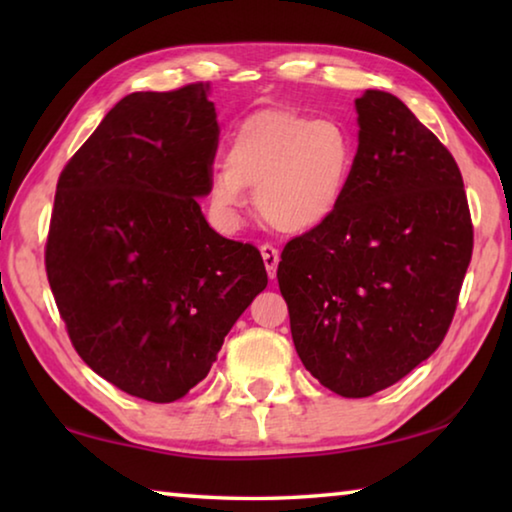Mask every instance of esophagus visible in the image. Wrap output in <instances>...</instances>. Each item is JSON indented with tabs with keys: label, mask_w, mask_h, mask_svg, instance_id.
<instances>
[{
	"label": "esophagus",
	"mask_w": 512,
	"mask_h": 512,
	"mask_svg": "<svg viewBox=\"0 0 512 512\" xmlns=\"http://www.w3.org/2000/svg\"><path fill=\"white\" fill-rule=\"evenodd\" d=\"M259 250H262V259H264V266H266L268 277H271V280H275L277 264H280V253H277V250L273 246H268V244H264Z\"/></svg>",
	"instance_id": "obj_1"
}]
</instances>
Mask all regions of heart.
Returning a JSON list of instances; mask_svg holds the SVG:
<instances>
[{"mask_svg": "<svg viewBox=\"0 0 512 512\" xmlns=\"http://www.w3.org/2000/svg\"><path fill=\"white\" fill-rule=\"evenodd\" d=\"M357 164V142L336 119L296 110H262L232 133L207 196L223 225H237L257 189L264 219L287 235H307L339 216Z\"/></svg>", "mask_w": 512, "mask_h": 512, "instance_id": "1", "label": "heart"}]
</instances>
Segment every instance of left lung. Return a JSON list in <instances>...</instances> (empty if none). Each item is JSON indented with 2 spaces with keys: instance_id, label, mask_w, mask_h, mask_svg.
<instances>
[{
  "instance_id": "1",
  "label": "left lung",
  "mask_w": 512,
  "mask_h": 512,
  "mask_svg": "<svg viewBox=\"0 0 512 512\" xmlns=\"http://www.w3.org/2000/svg\"><path fill=\"white\" fill-rule=\"evenodd\" d=\"M357 164L339 216L291 239L277 266L300 361L341 397H368L429 359L472 257L463 178L391 92L354 101Z\"/></svg>"
}]
</instances>
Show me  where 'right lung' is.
I'll return each instance as SVG.
<instances>
[{
	"instance_id": "obj_1",
	"label": "right lung",
	"mask_w": 512,
	"mask_h": 512,
	"mask_svg": "<svg viewBox=\"0 0 512 512\" xmlns=\"http://www.w3.org/2000/svg\"><path fill=\"white\" fill-rule=\"evenodd\" d=\"M210 83L133 92L58 178L47 277L79 357L110 384L176 402L268 284L259 250L210 228L219 142Z\"/></svg>"
}]
</instances>
